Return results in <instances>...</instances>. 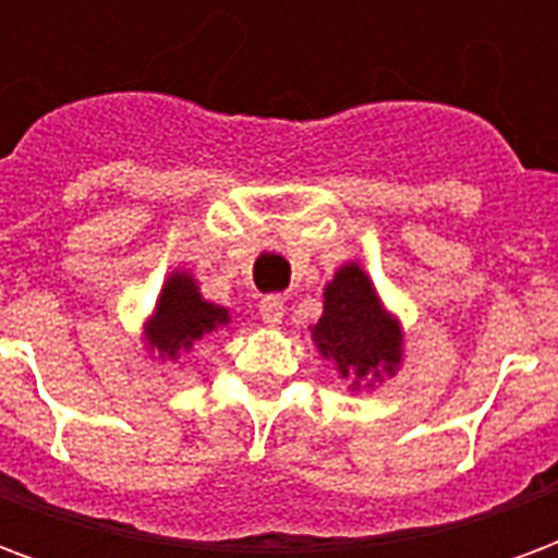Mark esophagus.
<instances>
[{"label":"esophagus","instance_id":"esophagus-1","mask_svg":"<svg viewBox=\"0 0 558 558\" xmlns=\"http://www.w3.org/2000/svg\"><path fill=\"white\" fill-rule=\"evenodd\" d=\"M259 316H263V323H268V326H278L280 319H283V299L280 295H266L259 302Z\"/></svg>","mask_w":558,"mask_h":558}]
</instances>
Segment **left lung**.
I'll return each mask as SVG.
<instances>
[{"label": "left lung", "instance_id": "obj_1", "mask_svg": "<svg viewBox=\"0 0 558 558\" xmlns=\"http://www.w3.org/2000/svg\"><path fill=\"white\" fill-rule=\"evenodd\" d=\"M314 340L326 359L338 362L340 376L395 371L400 331L376 299L359 266H343L326 287V314L316 323Z\"/></svg>", "mask_w": 558, "mask_h": 558}]
</instances>
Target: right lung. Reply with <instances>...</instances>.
I'll use <instances>...</instances> for the list:
<instances>
[{"instance_id": "1", "label": "right lung", "mask_w": 558, "mask_h": 558, "mask_svg": "<svg viewBox=\"0 0 558 558\" xmlns=\"http://www.w3.org/2000/svg\"><path fill=\"white\" fill-rule=\"evenodd\" d=\"M227 323V311L199 299L196 283L187 275H172L160 292L158 311L148 326V343L163 355L187 350L194 340Z\"/></svg>"}]
</instances>
